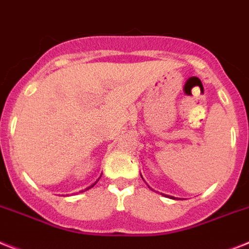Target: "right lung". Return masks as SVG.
I'll list each match as a JSON object with an SVG mask.
<instances>
[{"instance_id": "right-lung-1", "label": "right lung", "mask_w": 249, "mask_h": 249, "mask_svg": "<svg viewBox=\"0 0 249 249\" xmlns=\"http://www.w3.org/2000/svg\"><path fill=\"white\" fill-rule=\"evenodd\" d=\"M96 182H98V180H96ZM96 182H95V183H96ZM95 183H94V184H91V186H90V187H88V188H86V190H89V188H91V187H94V186H95ZM85 190V191H86ZM81 192H83V191H81Z\"/></svg>"}]
</instances>
